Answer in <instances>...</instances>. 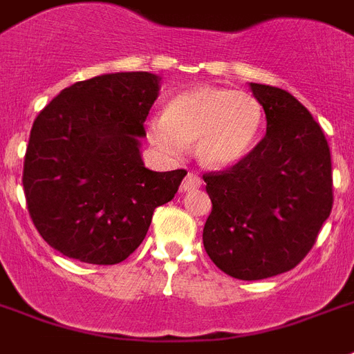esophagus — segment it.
<instances>
[{"label":"esophagus","instance_id":"34e87169","mask_svg":"<svg viewBox=\"0 0 354 354\" xmlns=\"http://www.w3.org/2000/svg\"><path fill=\"white\" fill-rule=\"evenodd\" d=\"M201 185H202L201 176H196V174H193V172H189L187 176L183 178V182H182L183 191H191V189L201 187Z\"/></svg>","mask_w":354,"mask_h":354}]
</instances>
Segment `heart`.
<instances>
[{
    "instance_id": "heart-1",
    "label": "heart",
    "mask_w": 354,
    "mask_h": 354,
    "mask_svg": "<svg viewBox=\"0 0 354 354\" xmlns=\"http://www.w3.org/2000/svg\"><path fill=\"white\" fill-rule=\"evenodd\" d=\"M261 124L263 109L252 94L198 87L178 94L167 105L165 117L150 120L148 139L171 156L196 142V156L204 165L225 169L249 156Z\"/></svg>"
}]
</instances>
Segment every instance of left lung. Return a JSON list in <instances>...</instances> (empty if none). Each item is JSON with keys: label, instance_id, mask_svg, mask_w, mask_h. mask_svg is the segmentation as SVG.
Returning <instances> with one entry per match:
<instances>
[{"label": "left lung", "instance_id": "left-lung-1", "mask_svg": "<svg viewBox=\"0 0 354 354\" xmlns=\"http://www.w3.org/2000/svg\"><path fill=\"white\" fill-rule=\"evenodd\" d=\"M266 111V137L239 163L204 172L212 198L202 241L221 271L261 280L299 266L333 209L325 133L288 91L250 83Z\"/></svg>", "mask_w": 354, "mask_h": 354}]
</instances>
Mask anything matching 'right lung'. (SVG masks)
<instances>
[{
  "label": "right lung",
  "mask_w": 354,
  "mask_h": 354,
  "mask_svg": "<svg viewBox=\"0 0 354 354\" xmlns=\"http://www.w3.org/2000/svg\"><path fill=\"white\" fill-rule=\"evenodd\" d=\"M158 91L150 72L96 75L35 118L21 183L35 228L61 254L120 263L142 243L153 209L176 195L187 171L153 172L139 153Z\"/></svg>",
  "instance_id": "right-lung-1"
}]
</instances>
